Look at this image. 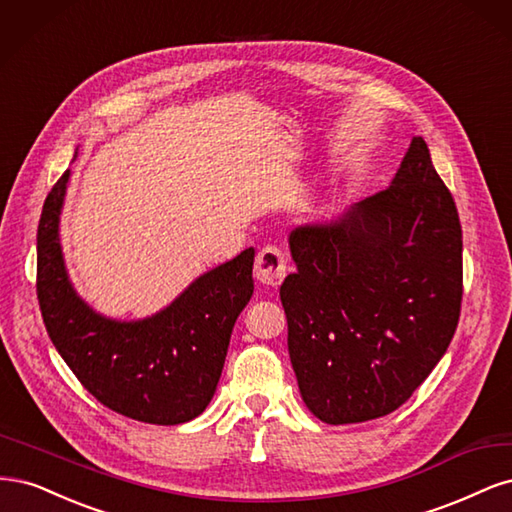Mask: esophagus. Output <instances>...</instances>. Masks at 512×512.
Here are the masks:
<instances>
[{"label":"esophagus","mask_w":512,"mask_h":512,"mask_svg":"<svg viewBox=\"0 0 512 512\" xmlns=\"http://www.w3.org/2000/svg\"><path fill=\"white\" fill-rule=\"evenodd\" d=\"M285 274H287V259L276 249V246H266V249L259 251L255 259V278L261 285L278 287L283 283Z\"/></svg>","instance_id":"1"}]
</instances>
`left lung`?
<instances>
[{"label": "left lung", "mask_w": 512, "mask_h": 512, "mask_svg": "<svg viewBox=\"0 0 512 512\" xmlns=\"http://www.w3.org/2000/svg\"><path fill=\"white\" fill-rule=\"evenodd\" d=\"M280 285L289 357L308 410L329 425L400 408L447 353L461 308L453 195L415 136L391 185L289 234Z\"/></svg>", "instance_id": "1"}]
</instances>
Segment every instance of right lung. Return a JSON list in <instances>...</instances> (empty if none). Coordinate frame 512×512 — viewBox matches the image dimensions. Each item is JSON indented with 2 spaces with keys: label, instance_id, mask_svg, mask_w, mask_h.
I'll list each match as a JSON object with an SVG mask.
<instances>
[{
  "label": "right lung",
  "instance_id": "right-lung-1",
  "mask_svg": "<svg viewBox=\"0 0 512 512\" xmlns=\"http://www.w3.org/2000/svg\"><path fill=\"white\" fill-rule=\"evenodd\" d=\"M70 174L48 193L38 225L36 287L46 332L97 402L144 423H187L217 391L234 323L253 295L255 249L197 276L151 317L100 315L76 293L61 251Z\"/></svg>",
  "mask_w": 512,
  "mask_h": 512
}]
</instances>
